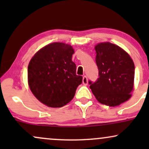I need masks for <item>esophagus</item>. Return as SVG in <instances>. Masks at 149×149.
Masks as SVG:
<instances>
[{
  "label": "esophagus",
  "instance_id": "34e87169",
  "mask_svg": "<svg viewBox=\"0 0 149 149\" xmlns=\"http://www.w3.org/2000/svg\"><path fill=\"white\" fill-rule=\"evenodd\" d=\"M83 83L85 85H87L88 83V78H87V76H84L83 77Z\"/></svg>",
  "mask_w": 149,
  "mask_h": 149
}]
</instances>
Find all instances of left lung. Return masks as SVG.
Returning a JSON list of instances; mask_svg holds the SVG:
<instances>
[{
  "instance_id": "obj_1",
  "label": "left lung",
  "mask_w": 149,
  "mask_h": 149,
  "mask_svg": "<svg viewBox=\"0 0 149 149\" xmlns=\"http://www.w3.org/2000/svg\"><path fill=\"white\" fill-rule=\"evenodd\" d=\"M99 76L95 83L89 81L97 100L109 107L127 102L134 89V64L129 54L118 45L100 42L95 47Z\"/></svg>"
}]
</instances>
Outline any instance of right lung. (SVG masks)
<instances>
[{
  "mask_svg": "<svg viewBox=\"0 0 149 149\" xmlns=\"http://www.w3.org/2000/svg\"><path fill=\"white\" fill-rule=\"evenodd\" d=\"M74 49L64 42L44 46L33 56L28 66V84L38 100L47 107L59 108L74 97L83 77L76 75L72 61Z\"/></svg>",
  "mask_w": 149,
  "mask_h": 149,
  "instance_id": "1",
  "label": "right lung"
}]
</instances>
